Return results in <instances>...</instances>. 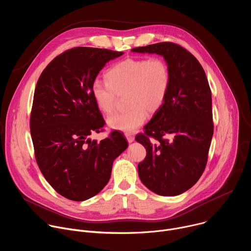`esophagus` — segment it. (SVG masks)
Segmentation results:
<instances>
[{"label": "esophagus", "mask_w": 251, "mask_h": 251, "mask_svg": "<svg viewBox=\"0 0 251 251\" xmlns=\"http://www.w3.org/2000/svg\"><path fill=\"white\" fill-rule=\"evenodd\" d=\"M125 137L129 143H132L134 141V136L130 133H125Z\"/></svg>", "instance_id": "1"}]
</instances>
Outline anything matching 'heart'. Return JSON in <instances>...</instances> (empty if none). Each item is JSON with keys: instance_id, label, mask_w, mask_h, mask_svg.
<instances>
[{"instance_id": "b5f03b06", "label": "heart", "mask_w": 251, "mask_h": 251, "mask_svg": "<svg viewBox=\"0 0 251 251\" xmlns=\"http://www.w3.org/2000/svg\"><path fill=\"white\" fill-rule=\"evenodd\" d=\"M106 80H95L91 94L98 109L111 114L118 96L126 95L124 112L116 113L107 120L108 125L122 132H134L147 120L148 112L154 114L165 103L172 75L168 62L162 57L125 58L111 66Z\"/></svg>"}]
</instances>
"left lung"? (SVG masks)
<instances>
[{
	"instance_id": "8db88e82",
	"label": "left lung",
	"mask_w": 251,
	"mask_h": 251,
	"mask_svg": "<svg viewBox=\"0 0 251 251\" xmlns=\"http://www.w3.org/2000/svg\"><path fill=\"white\" fill-rule=\"evenodd\" d=\"M132 50L163 55L172 75L165 103L135 138L147 152L138 165L140 180L160 196H177L199 181L206 166L213 134L208 81L199 60L180 45L165 42Z\"/></svg>"
}]
</instances>
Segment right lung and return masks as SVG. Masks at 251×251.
<instances>
[{
	"mask_svg": "<svg viewBox=\"0 0 251 251\" xmlns=\"http://www.w3.org/2000/svg\"><path fill=\"white\" fill-rule=\"evenodd\" d=\"M122 51L78 47L54 57L35 86L29 118L38 166L62 197L81 201L108 183L112 164L128 143L119 131L90 140L105 121L91 94L99 71Z\"/></svg>",
	"mask_w": 251,
	"mask_h": 251,
	"instance_id": "add662e5",
	"label": "right lung"
}]
</instances>
